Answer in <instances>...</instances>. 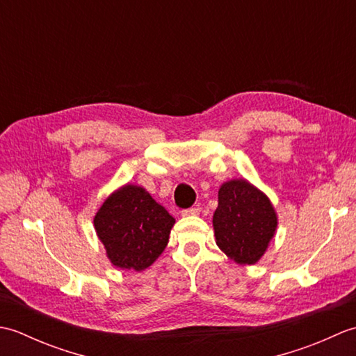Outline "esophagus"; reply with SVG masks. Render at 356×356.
Listing matches in <instances>:
<instances>
[{
	"label": "esophagus",
	"mask_w": 356,
	"mask_h": 356,
	"mask_svg": "<svg viewBox=\"0 0 356 356\" xmlns=\"http://www.w3.org/2000/svg\"><path fill=\"white\" fill-rule=\"evenodd\" d=\"M200 213L199 208H188V209H182V216L188 217V216H197Z\"/></svg>",
	"instance_id": "obj_1"
}]
</instances>
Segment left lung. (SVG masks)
<instances>
[{
	"mask_svg": "<svg viewBox=\"0 0 356 356\" xmlns=\"http://www.w3.org/2000/svg\"><path fill=\"white\" fill-rule=\"evenodd\" d=\"M277 214L268 195L245 179L225 182L213 217L216 243L238 264H254L266 252L277 229Z\"/></svg>",
	"mask_w": 356,
	"mask_h": 356,
	"instance_id": "obj_1",
	"label": "left lung"
}]
</instances>
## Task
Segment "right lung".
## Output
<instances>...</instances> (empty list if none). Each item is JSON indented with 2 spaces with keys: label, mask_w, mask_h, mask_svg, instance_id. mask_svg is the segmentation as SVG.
<instances>
[{
  "label": "right lung",
  "mask_w": 356,
  "mask_h": 356,
  "mask_svg": "<svg viewBox=\"0 0 356 356\" xmlns=\"http://www.w3.org/2000/svg\"><path fill=\"white\" fill-rule=\"evenodd\" d=\"M95 229L113 266L143 270L168 245L176 223L162 205L138 185L110 194L95 216Z\"/></svg>",
  "instance_id": "right-lung-1"
}]
</instances>
